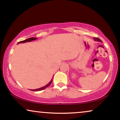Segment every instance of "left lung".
I'll use <instances>...</instances> for the list:
<instances>
[{
	"label": "left lung",
	"instance_id": "left-lung-1",
	"mask_svg": "<svg viewBox=\"0 0 120 120\" xmlns=\"http://www.w3.org/2000/svg\"><path fill=\"white\" fill-rule=\"evenodd\" d=\"M94 40L95 41H100V42H103L100 39H99L98 38H94Z\"/></svg>",
	"mask_w": 120,
	"mask_h": 120
}]
</instances>
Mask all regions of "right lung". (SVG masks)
I'll list each match as a JSON object with an SVG mask.
<instances>
[{
	"label": "right lung",
	"instance_id": "1",
	"mask_svg": "<svg viewBox=\"0 0 120 120\" xmlns=\"http://www.w3.org/2000/svg\"><path fill=\"white\" fill-rule=\"evenodd\" d=\"M37 38H33V37L29 38H28V39H26V40H24V41H19V42L18 43V44L19 43H26V42H28V41H34V40H36L37 39ZM52 79H53V77H52ZM52 79H51V81H50V82H49L48 84H47V85H45V86H44V87L39 88H38V89H31V90H32V91H40V90H43V89H45L46 88H47L48 87H49V86L50 85V84L52 83Z\"/></svg>",
	"mask_w": 120,
	"mask_h": 120
}]
</instances>
